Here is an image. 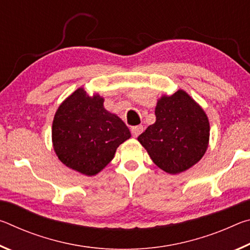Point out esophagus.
I'll use <instances>...</instances> for the list:
<instances>
[{"mask_svg": "<svg viewBox=\"0 0 250 250\" xmlns=\"http://www.w3.org/2000/svg\"><path fill=\"white\" fill-rule=\"evenodd\" d=\"M142 131H143L142 125H135V126H132V128H131V133H132L134 138L139 137V135L142 133Z\"/></svg>", "mask_w": 250, "mask_h": 250, "instance_id": "esophagus-1", "label": "esophagus"}]
</instances>
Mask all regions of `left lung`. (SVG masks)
Segmentation results:
<instances>
[{
  "instance_id": "8db88e82",
  "label": "left lung",
  "mask_w": 250,
  "mask_h": 250,
  "mask_svg": "<svg viewBox=\"0 0 250 250\" xmlns=\"http://www.w3.org/2000/svg\"><path fill=\"white\" fill-rule=\"evenodd\" d=\"M209 124L203 109L185 91L163 96L155 107V122L138 137L152 161L177 174L196 164L208 146Z\"/></svg>"
}]
</instances>
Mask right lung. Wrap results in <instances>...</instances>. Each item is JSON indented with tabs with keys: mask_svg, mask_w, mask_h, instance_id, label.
<instances>
[{
	"mask_svg": "<svg viewBox=\"0 0 250 250\" xmlns=\"http://www.w3.org/2000/svg\"><path fill=\"white\" fill-rule=\"evenodd\" d=\"M130 137L125 122L104 108V99L89 97L83 88L59 105L54 117L52 138L59 160L88 176L103 170Z\"/></svg>",
	"mask_w": 250,
	"mask_h": 250,
	"instance_id": "right-lung-1",
	"label": "right lung"
}]
</instances>
